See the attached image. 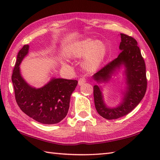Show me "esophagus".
Here are the masks:
<instances>
[{
  "label": "esophagus",
  "mask_w": 160,
  "mask_h": 160,
  "mask_svg": "<svg viewBox=\"0 0 160 160\" xmlns=\"http://www.w3.org/2000/svg\"><path fill=\"white\" fill-rule=\"evenodd\" d=\"M86 82V78H80L79 80H78V84H79L80 86L82 85V84Z\"/></svg>",
  "instance_id": "obj_1"
}]
</instances>
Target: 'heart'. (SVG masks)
I'll list each match as a JSON object with an SVG mask.
<instances>
[{"instance_id":"1","label":"heart","mask_w":160,"mask_h":160,"mask_svg":"<svg viewBox=\"0 0 160 160\" xmlns=\"http://www.w3.org/2000/svg\"><path fill=\"white\" fill-rule=\"evenodd\" d=\"M107 48L101 41L87 38L75 42L67 47L65 53L70 58H81L86 55L82 61V67L87 71L98 69L106 55Z\"/></svg>"}]
</instances>
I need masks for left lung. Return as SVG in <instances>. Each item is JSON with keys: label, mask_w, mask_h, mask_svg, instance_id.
<instances>
[{"label": "left lung", "mask_w": 160, "mask_h": 160, "mask_svg": "<svg viewBox=\"0 0 160 160\" xmlns=\"http://www.w3.org/2000/svg\"><path fill=\"white\" fill-rule=\"evenodd\" d=\"M121 42L119 48L121 52L117 58L108 62L94 74L97 82L108 80L111 75L122 64L126 67L128 84L123 102L116 108H108L104 104L99 87H93L95 107L98 113L107 120H114L127 115L136 107L144 98L147 89L146 65L138 42L132 37L120 33Z\"/></svg>", "instance_id": "1"}]
</instances>
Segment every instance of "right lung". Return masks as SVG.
Instances as JSON below:
<instances>
[{"instance_id":"obj_1","label":"right lung","mask_w":160,"mask_h":160,"mask_svg":"<svg viewBox=\"0 0 160 160\" xmlns=\"http://www.w3.org/2000/svg\"><path fill=\"white\" fill-rule=\"evenodd\" d=\"M28 50L29 45H25L19 51L13 70L12 80L16 102L24 113L40 123H58L67 115L71 95L78 81L53 78L40 89L30 87L22 78L19 67Z\"/></svg>"}]
</instances>
